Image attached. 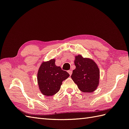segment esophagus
Wrapping results in <instances>:
<instances>
[{"instance_id": "obj_1", "label": "esophagus", "mask_w": 129, "mask_h": 129, "mask_svg": "<svg viewBox=\"0 0 129 129\" xmlns=\"http://www.w3.org/2000/svg\"><path fill=\"white\" fill-rule=\"evenodd\" d=\"M68 73L70 74V75H71V74H72V71H71V70H69V71H68Z\"/></svg>"}]
</instances>
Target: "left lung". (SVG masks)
I'll return each mask as SVG.
<instances>
[{"label":"left lung","mask_w":129,"mask_h":129,"mask_svg":"<svg viewBox=\"0 0 129 129\" xmlns=\"http://www.w3.org/2000/svg\"><path fill=\"white\" fill-rule=\"evenodd\" d=\"M75 69L71 78L83 92H92L99 85L100 70L96 63L89 58L79 55L74 60Z\"/></svg>","instance_id":"8db88e82"}]
</instances>
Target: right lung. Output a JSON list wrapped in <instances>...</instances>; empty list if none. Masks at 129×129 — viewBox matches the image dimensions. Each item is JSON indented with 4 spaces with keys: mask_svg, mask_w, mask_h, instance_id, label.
Listing matches in <instances>:
<instances>
[{
    "mask_svg": "<svg viewBox=\"0 0 129 129\" xmlns=\"http://www.w3.org/2000/svg\"><path fill=\"white\" fill-rule=\"evenodd\" d=\"M39 89L43 95L50 96L60 89L62 81L70 76L66 71L55 65V59L43 62L37 74Z\"/></svg>",
    "mask_w": 129,
    "mask_h": 129,
    "instance_id": "obj_1",
    "label": "right lung"
}]
</instances>
